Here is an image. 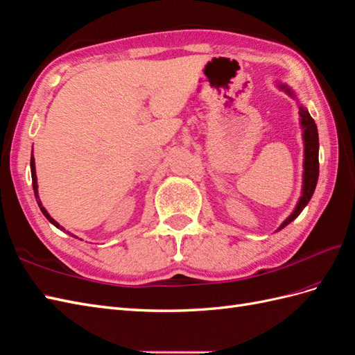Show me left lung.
Returning <instances> with one entry per match:
<instances>
[{"label": "left lung", "instance_id": "1", "mask_svg": "<svg viewBox=\"0 0 355 355\" xmlns=\"http://www.w3.org/2000/svg\"><path fill=\"white\" fill-rule=\"evenodd\" d=\"M283 89L286 90L289 94H292V92L289 90V87L283 85ZM300 116H301V125L304 128V185H302V196L300 198V202L295 207V211L292 212L291 217L284 221L280 229H283L284 226H288L291 221L295 220L298 215L301 214V211L304 209L306 205L309 203L310 198H312L315 188L318 184V176H319V159H318V153H319V138H318V128L315 120L312 119V116L309 114V111L306 108L300 107ZM279 229V230H280Z\"/></svg>", "mask_w": 355, "mask_h": 355}]
</instances>
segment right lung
<instances>
[{"label": "right lung", "mask_w": 355, "mask_h": 355, "mask_svg": "<svg viewBox=\"0 0 355 355\" xmlns=\"http://www.w3.org/2000/svg\"><path fill=\"white\" fill-rule=\"evenodd\" d=\"M30 166H31V178H33V189H34V196H36V200H37V205H39V207H40V211L43 212V215H45V217L54 224L55 227H58V229H62V230H64L62 226H60V224L51 217V215L46 212V209L45 207L42 206V203H40V198H39V194H37V179H36V168H34V158L31 157V162H30ZM69 233V232H67Z\"/></svg>", "instance_id": "add662e5"}]
</instances>
